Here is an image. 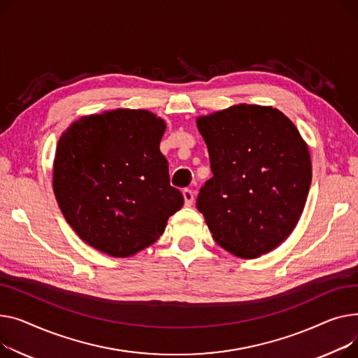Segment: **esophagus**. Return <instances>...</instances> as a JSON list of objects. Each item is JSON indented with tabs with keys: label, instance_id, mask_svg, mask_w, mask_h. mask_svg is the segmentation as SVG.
Here are the masks:
<instances>
[{
	"label": "esophagus",
	"instance_id": "esophagus-1",
	"mask_svg": "<svg viewBox=\"0 0 358 358\" xmlns=\"http://www.w3.org/2000/svg\"><path fill=\"white\" fill-rule=\"evenodd\" d=\"M183 199H185V205H187V206H191L194 203L195 195H194V192L191 191V189H185V191H183Z\"/></svg>",
	"mask_w": 358,
	"mask_h": 358
}]
</instances>
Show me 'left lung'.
Returning <instances> with one entry per match:
<instances>
[{"label":"left lung","instance_id":"8db88e82","mask_svg":"<svg viewBox=\"0 0 358 358\" xmlns=\"http://www.w3.org/2000/svg\"><path fill=\"white\" fill-rule=\"evenodd\" d=\"M213 178L196 206L213 238L241 259L280 245L295 229L312 180L308 144L282 111L238 103L196 118Z\"/></svg>","mask_w":358,"mask_h":358}]
</instances>
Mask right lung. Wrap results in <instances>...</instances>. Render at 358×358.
I'll list each match as a JSON object with an SVG mask.
<instances>
[{
	"label": "right lung",
	"mask_w": 358,
	"mask_h": 358,
	"mask_svg": "<svg viewBox=\"0 0 358 358\" xmlns=\"http://www.w3.org/2000/svg\"><path fill=\"white\" fill-rule=\"evenodd\" d=\"M166 122L147 110L117 108L79 118L63 131L53 192L80 240L113 257L152 245L183 205L160 152Z\"/></svg>",
	"instance_id": "add662e5"
}]
</instances>
